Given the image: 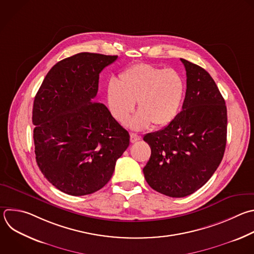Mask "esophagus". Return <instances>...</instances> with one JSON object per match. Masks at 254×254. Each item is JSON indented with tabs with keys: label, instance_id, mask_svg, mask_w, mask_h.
I'll list each match as a JSON object with an SVG mask.
<instances>
[{
	"label": "esophagus",
	"instance_id": "esophagus-1",
	"mask_svg": "<svg viewBox=\"0 0 254 254\" xmlns=\"http://www.w3.org/2000/svg\"><path fill=\"white\" fill-rule=\"evenodd\" d=\"M140 139V136L137 135L136 133H130V142L134 143Z\"/></svg>",
	"mask_w": 254,
	"mask_h": 254
}]
</instances>
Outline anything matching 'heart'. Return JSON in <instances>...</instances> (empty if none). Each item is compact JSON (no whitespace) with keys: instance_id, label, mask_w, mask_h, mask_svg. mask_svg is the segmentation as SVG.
<instances>
[{"instance_id":"obj_1","label":"heart","mask_w":254,"mask_h":254,"mask_svg":"<svg viewBox=\"0 0 254 254\" xmlns=\"http://www.w3.org/2000/svg\"><path fill=\"white\" fill-rule=\"evenodd\" d=\"M185 95V82L175 69L138 63L124 69L118 80L107 86V101L111 114L125 125L134 110L138 114L131 126L142 128L170 125L178 116Z\"/></svg>"}]
</instances>
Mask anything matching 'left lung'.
Returning a JSON list of instances; mask_svg holds the SVG:
<instances>
[{
	"mask_svg": "<svg viewBox=\"0 0 254 254\" xmlns=\"http://www.w3.org/2000/svg\"><path fill=\"white\" fill-rule=\"evenodd\" d=\"M187 70L183 111L164 128L143 140L151 154L143 175L164 195L185 197L203 187L224 154L227 111L215 81L201 66L181 59Z\"/></svg>",
	"mask_w": 254,
	"mask_h": 254,
	"instance_id": "left-lung-1",
	"label": "left lung"
}]
</instances>
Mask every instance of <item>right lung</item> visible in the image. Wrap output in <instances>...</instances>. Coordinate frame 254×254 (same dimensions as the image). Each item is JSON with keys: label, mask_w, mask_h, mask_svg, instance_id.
Returning <instances> with one entry per match:
<instances>
[{"label": "right lung", "mask_w": 254, "mask_h": 254, "mask_svg": "<svg viewBox=\"0 0 254 254\" xmlns=\"http://www.w3.org/2000/svg\"><path fill=\"white\" fill-rule=\"evenodd\" d=\"M118 56L79 53L57 63L34 101L36 160L44 177L74 196L94 193L111 180L129 134L108 108L94 102L100 72Z\"/></svg>", "instance_id": "add662e5"}]
</instances>
